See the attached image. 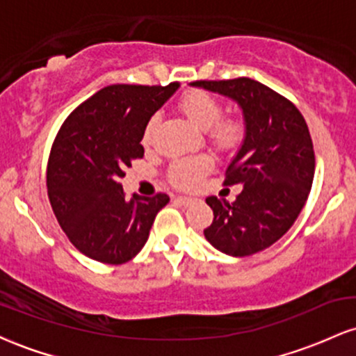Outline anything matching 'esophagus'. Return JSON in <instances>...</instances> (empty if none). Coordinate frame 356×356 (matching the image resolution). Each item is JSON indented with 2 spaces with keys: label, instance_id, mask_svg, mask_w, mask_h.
<instances>
[{
  "label": "esophagus",
  "instance_id": "esophagus-1",
  "mask_svg": "<svg viewBox=\"0 0 356 356\" xmlns=\"http://www.w3.org/2000/svg\"><path fill=\"white\" fill-rule=\"evenodd\" d=\"M175 201H177L179 204H182V206H189V204H192V197H187V195H177V197H175Z\"/></svg>",
  "mask_w": 356,
  "mask_h": 356
}]
</instances>
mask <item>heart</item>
<instances>
[{
	"mask_svg": "<svg viewBox=\"0 0 356 356\" xmlns=\"http://www.w3.org/2000/svg\"><path fill=\"white\" fill-rule=\"evenodd\" d=\"M179 110L186 115L191 124H194L201 130H207L209 140L219 150L234 149L243 138L244 127L239 118L220 117L222 107H220L219 100L214 95H211L209 92L191 90V92L184 93L181 100H179ZM155 127H157V117H152L145 125L144 144H150ZM212 167H214V161L209 155L179 159L170 165L169 179L174 186L182 187V189H191V187L197 186L204 175L211 172Z\"/></svg>",
	"mask_w": 356,
	"mask_h": 356,
	"instance_id": "1",
	"label": "heart"
}]
</instances>
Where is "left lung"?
<instances>
[{
  "mask_svg": "<svg viewBox=\"0 0 356 356\" xmlns=\"http://www.w3.org/2000/svg\"><path fill=\"white\" fill-rule=\"evenodd\" d=\"M191 85L229 97L243 110L246 136L224 179L243 191L234 202L206 199L214 219L204 236L224 254L251 256L283 238L308 199L314 175L308 125L288 99L246 76Z\"/></svg>",
  "mask_w": 356,
  "mask_h": 356,
  "instance_id": "obj_1",
  "label": "left lung"
}]
</instances>
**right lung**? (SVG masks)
<instances>
[{
	"mask_svg": "<svg viewBox=\"0 0 356 356\" xmlns=\"http://www.w3.org/2000/svg\"><path fill=\"white\" fill-rule=\"evenodd\" d=\"M179 88L110 85L79 105L51 145L47 187L51 209L81 254L122 264L149 239L157 212L169 195L125 197L120 179L144 157L140 140L150 117Z\"/></svg>",
	"mask_w": 356,
	"mask_h": 356,
	"instance_id": "obj_1",
	"label": "right lung"
}]
</instances>
